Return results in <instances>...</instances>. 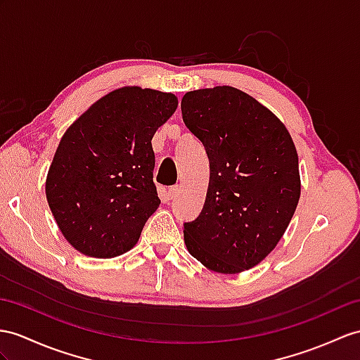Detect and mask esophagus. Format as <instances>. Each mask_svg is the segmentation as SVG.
<instances>
[{
	"label": "esophagus",
	"instance_id": "34e87169",
	"mask_svg": "<svg viewBox=\"0 0 360 360\" xmlns=\"http://www.w3.org/2000/svg\"><path fill=\"white\" fill-rule=\"evenodd\" d=\"M179 194H180V186L175 185V186H171L168 191H166L165 198H166V201H171V200H174L175 197H177Z\"/></svg>",
	"mask_w": 360,
	"mask_h": 360
}]
</instances>
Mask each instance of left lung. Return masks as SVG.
Wrapping results in <instances>:
<instances>
[{
  "label": "left lung",
  "instance_id": "1",
  "mask_svg": "<svg viewBox=\"0 0 360 360\" xmlns=\"http://www.w3.org/2000/svg\"><path fill=\"white\" fill-rule=\"evenodd\" d=\"M188 129L209 159L205 206L183 224L189 253L218 274H240L276 248L301 195L293 140L274 112L233 86L189 91Z\"/></svg>",
  "mask_w": 360,
  "mask_h": 360
}]
</instances>
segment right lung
<instances>
[{
	"label": "right lung",
	"instance_id": "1",
	"mask_svg": "<svg viewBox=\"0 0 360 360\" xmlns=\"http://www.w3.org/2000/svg\"><path fill=\"white\" fill-rule=\"evenodd\" d=\"M177 105L172 93L124 86L94 102L65 131L46 195L59 231L76 250L114 258L136 246L160 205L151 140Z\"/></svg>",
	"mask_w": 360,
	"mask_h": 360
}]
</instances>
